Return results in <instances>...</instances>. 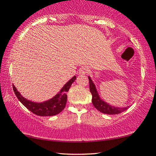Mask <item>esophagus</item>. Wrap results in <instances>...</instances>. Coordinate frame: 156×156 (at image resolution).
<instances>
[{
  "label": "esophagus",
  "instance_id": "esophagus-1",
  "mask_svg": "<svg viewBox=\"0 0 156 156\" xmlns=\"http://www.w3.org/2000/svg\"><path fill=\"white\" fill-rule=\"evenodd\" d=\"M89 72V69L86 66H83L81 67L80 69H79V73L81 74V75H83V74H86Z\"/></svg>",
  "mask_w": 156,
  "mask_h": 156
}]
</instances>
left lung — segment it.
I'll return each instance as SVG.
<instances>
[{
  "mask_svg": "<svg viewBox=\"0 0 156 156\" xmlns=\"http://www.w3.org/2000/svg\"><path fill=\"white\" fill-rule=\"evenodd\" d=\"M89 78V84H90V91L92 94V102L98 110H99L100 112L107 114V115H117L121 112H123L125 110L128 109L129 107H124V108H120V107H117L112 106L104 102L102 100L100 99V98L98 95V93L96 90L95 85H94L91 78Z\"/></svg>",
  "mask_w": 156,
  "mask_h": 156,
  "instance_id": "1",
  "label": "left lung"
}]
</instances>
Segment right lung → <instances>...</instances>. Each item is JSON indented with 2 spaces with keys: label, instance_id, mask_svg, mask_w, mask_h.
Listing matches in <instances>:
<instances>
[{
  "label": "right lung",
  "instance_id": "right-lung-1",
  "mask_svg": "<svg viewBox=\"0 0 156 156\" xmlns=\"http://www.w3.org/2000/svg\"><path fill=\"white\" fill-rule=\"evenodd\" d=\"M76 79V76H74L69 82L66 83L59 93L51 99L41 103H37L27 100L20 95L14 85H12V87L15 95L17 96L18 100L30 111H31L34 115L41 116V117H48V116L58 115L65 108L67 101L66 93L69 90L70 87L71 86L72 83L75 81Z\"/></svg>",
  "mask_w": 156,
  "mask_h": 156
}]
</instances>
